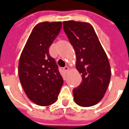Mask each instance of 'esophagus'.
Returning <instances> with one entry per match:
<instances>
[{
	"label": "esophagus",
	"instance_id": "1",
	"mask_svg": "<svg viewBox=\"0 0 129 129\" xmlns=\"http://www.w3.org/2000/svg\"><path fill=\"white\" fill-rule=\"evenodd\" d=\"M64 69V71L66 72V73H67V72L69 71V68L67 66L64 67V69Z\"/></svg>",
	"mask_w": 129,
	"mask_h": 129
}]
</instances>
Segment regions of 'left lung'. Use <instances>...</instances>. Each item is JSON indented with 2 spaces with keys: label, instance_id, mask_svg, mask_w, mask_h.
<instances>
[{
  "label": "left lung",
  "instance_id": "left-lung-1",
  "mask_svg": "<svg viewBox=\"0 0 129 129\" xmlns=\"http://www.w3.org/2000/svg\"><path fill=\"white\" fill-rule=\"evenodd\" d=\"M66 33L76 53V67L81 74L82 82L73 89L75 103L82 107L98 104L104 97L111 76L106 53L95 31L88 23L63 22Z\"/></svg>",
  "mask_w": 129,
  "mask_h": 129
}]
</instances>
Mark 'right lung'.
Here are the masks:
<instances>
[{"label":"right lung","mask_w":129,"mask_h":129,"mask_svg":"<svg viewBox=\"0 0 129 129\" xmlns=\"http://www.w3.org/2000/svg\"><path fill=\"white\" fill-rule=\"evenodd\" d=\"M61 27L60 21L37 24L19 59L18 72L23 89L31 101L41 106L54 104L64 82L48 51Z\"/></svg>","instance_id":"add662e5"}]
</instances>
